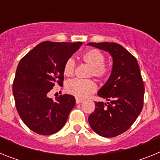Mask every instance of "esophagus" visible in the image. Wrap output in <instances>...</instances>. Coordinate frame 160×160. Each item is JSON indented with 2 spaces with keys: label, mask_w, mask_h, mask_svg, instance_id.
I'll return each mask as SVG.
<instances>
[{
  "label": "esophagus",
  "mask_w": 160,
  "mask_h": 160,
  "mask_svg": "<svg viewBox=\"0 0 160 160\" xmlns=\"http://www.w3.org/2000/svg\"><path fill=\"white\" fill-rule=\"evenodd\" d=\"M83 102V99H80V98H76V103L77 104H79V103H81Z\"/></svg>",
  "instance_id": "esophagus-1"
}]
</instances>
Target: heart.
I'll return each instance as SVG.
<instances>
[{"instance_id": "b5f03b06", "label": "heart", "mask_w": 160, "mask_h": 160, "mask_svg": "<svg viewBox=\"0 0 160 160\" xmlns=\"http://www.w3.org/2000/svg\"><path fill=\"white\" fill-rule=\"evenodd\" d=\"M83 62L90 67L89 76L102 80L109 74V69L105 62V56L98 49H92L85 52L82 56ZM75 62L73 58L66 60L63 67V73L66 77H71L74 73ZM96 86L92 80H79L73 79L68 82L66 85L67 93L78 98H84L94 93Z\"/></svg>"}]
</instances>
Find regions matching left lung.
I'll use <instances>...</instances> for the list:
<instances>
[{
	"mask_svg": "<svg viewBox=\"0 0 160 160\" xmlns=\"http://www.w3.org/2000/svg\"><path fill=\"white\" fill-rule=\"evenodd\" d=\"M87 45L107 51L113 58L111 76L98 92L107 102H95L89 123L98 135L115 137L128 131L142 111L144 84L140 69L136 58L119 44L90 42Z\"/></svg>",
	"mask_w": 160,
	"mask_h": 160,
	"instance_id": "obj_1",
	"label": "left lung"
}]
</instances>
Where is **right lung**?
Wrapping results in <instances>:
<instances>
[{
  "label": "right lung",
  "instance_id": "right-lung-1",
  "mask_svg": "<svg viewBox=\"0 0 160 160\" xmlns=\"http://www.w3.org/2000/svg\"><path fill=\"white\" fill-rule=\"evenodd\" d=\"M82 42H43L24 56L17 68L12 94L20 117L33 132L50 135L60 131L75 105V98L63 94L53 101L48 93L63 85V67Z\"/></svg>",
  "mask_w": 160,
  "mask_h": 160
}]
</instances>
